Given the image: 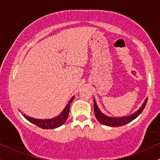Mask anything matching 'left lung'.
I'll use <instances>...</instances> for the list:
<instances>
[{"label": "left lung", "instance_id": "left-lung-1", "mask_svg": "<svg viewBox=\"0 0 160 160\" xmlns=\"http://www.w3.org/2000/svg\"><path fill=\"white\" fill-rule=\"evenodd\" d=\"M147 99L145 100L143 102L142 105L141 106L139 110L136 111L132 114L129 116H125V117H111L109 116H107L104 114L103 112H101V110L99 109L98 106H97V102H96L95 99L93 98V107H94V113H95L96 118L97 120L100 122V123L103 124V125L107 126V127H121V126L126 125V124L129 123V122L135 120L136 118L142 112L143 109L145 108L146 104L147 102Z\"/></svg>", "mask_w": 160, "mask_h": 160}]
</instances>
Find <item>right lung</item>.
<instances>
[{
	"instance_id": "obj_1",
	"label": "right lung",
	"mask_w": 160,
	"mask_h": 160,
	"mask_svg": "<svg viewBox=\"0 0 160 160\" xmlns=\"http://www.w3.org/2000/svg\"><path fill=\"white\" fill-rule=\"evenodd\" d=\"M73 99H74V97H73L70 99V100L69 101L68 103L67 104V106L65 107V108L63 109V110L62 111L61 113L59 114L58 117H53V118L41 120V119H36L33 118V117H28V116L24 115V114H23V116L24 117V118L27 119L29 122L34 124V125L38 126L40 128L46 129L58 128V127L63 125V124L67 121V117H68L69 115V111H70V103L73 101Z\"/></svg>"
}]
</instances>
